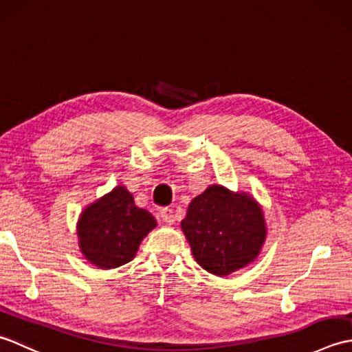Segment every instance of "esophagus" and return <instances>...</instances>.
<instances>
[{
    "instance_id": "obj_1",
    "label": "esophagus",
    "mask_w": 352,
    "mask_h": 352,
    "mask_svg": "<svg viewBox=\"0 0 352 352\" xmlns=\"http://www.w3.org/2000/svg\"><path fill=\"white\" fill-rule=\"evenodd\" d=\"M160 218L166 223H169V226L175 223V221H177V216L172 208H163V210L160 212Z\"/></svg>"
}]
</instances>
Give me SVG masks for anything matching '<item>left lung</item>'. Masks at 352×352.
<instances>
[{
    "instance_id": "1",
    "label": "left lung",
    "mask_w": 352,
    "mask_h": 352,
    "mask_svg": "<svg viewBox=\"0 0 352 352\" xmlns=\"http://www.w3.org/2000/svg\"><path fill=\"white\" fill-rule=\"evenodd\" d=\"M182 230L197 263L227 276L251 265L266 241L263 210L248 192L212 184L188 207Z\"/></svg>"
}]
</instances>
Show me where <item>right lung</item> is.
<instances>
[{"mask_svg": "<svg viewBox=\"0 0 352 352\" xmlns=\"http://www.w3.org/2000/svg\"><path fill=\"white\" fill-rule=\"evenodd\" d=\"M155 226L154 216L134 204L125 186H116L80 213V251L98 269L119 267L134 258L140 242Z\"/></svg>", "mask_w": 352, "mask_h": 352, "instance_id": "right-lung-1", "label": "right lung"}]
</instances>
